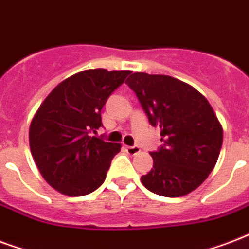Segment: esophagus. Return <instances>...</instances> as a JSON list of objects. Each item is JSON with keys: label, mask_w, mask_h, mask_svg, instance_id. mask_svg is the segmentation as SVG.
I'll use <instances>...</instances> for the list:
<instances>
[{"label": "esophagus", "mask_w": 249, "mask_h": 249, "mask_svg": "<svg viewBox=\"0 0 249 249\" xmlns=\"http://www.w3.org/2000/svg\"><path fill=\"white\" fill-rule=\"evenodd\" d=\"M125 149H126V151H128L130 155H136L141 151V149H140L138 146H125Z\"/></svg>", "instance_id": "1"}]
</instances>
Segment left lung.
Returning a JSON list of instances; mask_svg holds the SVG:
<instances>
[{"mask_svg": "<svg viewBox=\"0 0 249 249\" xmlns=\"http://www.w3.org/2000/svg\"><path fill=\"white\" fill-rule=\"evenodd\" d=\"M125 83L164 142L150 153L153 168L141 176L142 184L159 196L191 193L206 180L219 157L223 129L215 112L200 91L170 75L133 73Z\"/></svg>", "mask_w": 249, "mask_h": 249, "instance_id": "left-lung-1", "label": "left lung"}]
</instances>
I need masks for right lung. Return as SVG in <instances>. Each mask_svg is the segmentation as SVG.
Instances as JSON below:
<instances>
[{"label": "right lung", "mask_w": 249, "mask_h": 249, "mask_svg": "<svg viewBox=\"0 0 249 249\" xmlns=\"http://www.w3.org/2000/svg\"><path fill=\"white\" fill-rule=\"evenodd\" d=\"M130 70L89 69L58 83L30 124V149L45 181L62 195L85 196L103 184L120 143L91 132L102 126L100 111Z\"/></svg>", "instance_id": "add662e5"}]
</instances>
